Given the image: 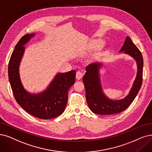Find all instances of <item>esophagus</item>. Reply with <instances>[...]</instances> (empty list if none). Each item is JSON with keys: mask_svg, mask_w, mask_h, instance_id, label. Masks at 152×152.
Returning <instances> with one entry per match:
<instances>
[{"mask_svg": "<svg viewBox=\"0 0 152 152\" xmlns=\"http://www.w3.org/2000/svg\"><path fill=\"white\" fill-rule=\"evenodd\" d=\"M83 74L80 71H78L76 73V78L77 80H80L81 78L83 77Z\"/></svg>", "mask_w": 152, "mask_h": 152, "instance_id": "obj_1", "label": "esophagus"}]
</instances>
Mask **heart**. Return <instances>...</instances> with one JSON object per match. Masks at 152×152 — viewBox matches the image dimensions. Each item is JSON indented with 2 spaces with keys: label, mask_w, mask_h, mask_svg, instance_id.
<instances>
[{
  "label": "heart",
  "mask_w": 152,
  "mask_h": 152,
  "mask_svg": "<svg viewBox=\"0 0 152 152\" xmlns=\"http://www.w3.org/2000/svg\"><path fill=\"white\" fill-rule=\"evenodd\" d=\"M102 44H103V41L100 39L90 40L87 42V44L86 45V48L89 51L94 50L96 49V48L99 47ZM100 55H101L100 51L97 52V53L96 54V56H99Z\"/></svg>",
  "instance_id": "1"
}]
</instances>
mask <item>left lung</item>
<instances>
[{"label":"left lung","mask_w":152,"mask_h":152,"mask_svg":"<svg viewBox=\"0 0 152 152\" xmlns=\"http://www.w3.org/2000/svg\"><path fill=\"white\" fill-rule=\"evenodd\" d=\"M120 52H124L134 58L138 66L137 77L133 86L129 94L123 100H110L103 93L99 77V69L102 64L99 62L90 64L86 69V73L83 77V82L86 88V99L90 109L95 113L112 115L124 111L134 100L141 88L143 66L141 52L129 37L126 38Z\"/></svg>","instance_id":"1"}]
</instances>
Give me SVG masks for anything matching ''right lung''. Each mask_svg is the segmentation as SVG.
Masks as SVG:
<instances>
[{
  "mask_svg": "<svg viewBox=\"0 0 152 152\" xmlns=\"http://www.w3.org/2000/svg\"><path fill=\"white\" fill-rule=\"evenodd\" d=\"M34 34H26L18 42L12 53L8 75L15 99L27 112L41 119H50L61 115L68 100V92L75 81V71L57 74L46 90L30 94L23 88L20 80L19 66L26 44Z\"/></svg>",
  "mask_w": 152,
  "mask_h": 152,
  "instance_id": "obj_1",
  "label": "right lung"
}]
</instances>
